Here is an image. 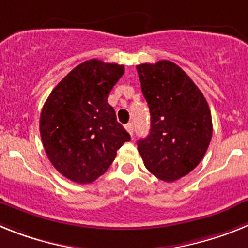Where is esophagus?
I'll use <instances>...</instances> for the list:
<instances>
[{"label":"esophagus","instance_id":"obj_1","mask_svg":"<svg viewBox=\"0 0 248 248\" xmlns=\"http://www.w3.org/2000/svg\"><path fill=\"white\" fill-rule=\"evenodd\" d=\"M124 127H126V130L128 131V133H130L131 136H133V124L132 122H128V124H127Z\"/></svg>","mask_w":248,"mask_h":248}]
</instances>
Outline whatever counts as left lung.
Segmentation results:
<instances>
[{
  "label": "left lung",
  "instance_id": "8db88e82",
  "mask_svg": "<svg viewBox=\"0 0 248 248\" xmlns=\"http://www.w3.org/2000/svg\"><path fill=\"white\" fill-rule=\"evenodd\" d=\"M148 103L151 130L137 142L146 169L173 182L203 158L212 137V117L199 87L181 67L167 60L136 66Z\"/></svg>",
  "mask_w": 248,
  "mask_h": 248
}]
</instances>
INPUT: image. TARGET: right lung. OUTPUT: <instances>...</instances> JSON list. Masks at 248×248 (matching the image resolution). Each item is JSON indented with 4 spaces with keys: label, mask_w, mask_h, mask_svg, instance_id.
I'll return each mask as SVG.
<instances>
[{
    "label": "right lung",
    "mask_w": 248,
    "mask_h": 248,
    "mask_svg": "<svg viewBox=\"0 0 248 248\" xmlns=\"http://www.w3.org/2000/svg\"><path fill=\"white\" fill-rule=\"evenodd\" d=\"M124 67L88 60L73 68L49 93L40 117L46 155L76 184H91L107 171L131 137L107 98Z\"/></svg>",
    "instance_id": "1"
}]
</instances>
